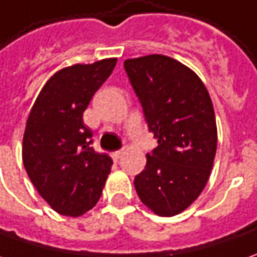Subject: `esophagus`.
Instances as JSON below:
<instances>
[{
  "label": "esophagus",
  "mask_w": 257,
  "mask_h": 257,
  "mask_svg": "<svg viewBox=\"0 0 257 257\" xmlns=\"http://www.w3.org/2000/svg\"><path fill=\"white\" fill-rule=\"evenodd\" d=\"M123 153H125V152H123V149H122V151L114 152V153H112V158H114V160H116V162H118V160H119V159L123 156Z\"/></svg>",
  "instance_id": "esophagus-1"
}]
</instances>
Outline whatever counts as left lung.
<instances>
[{"label": "left lung", "instance_id": "left-lung-1", "mask_svg": "<svg viewBox=\"0 0 257 257\" xmlns=\"http://www.w3.org/2000/svg\"><path fill=\"white\" fill-rule=\"evenodd\" d=\"M123 67L159 143L135 177L136 193L156 215H177L201 194L214 165L212 101L201 78L169 56L128 59Z\"/></svg>", "mask_w": 257, "mask_h": 257}]
</instances>
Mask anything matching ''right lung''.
I'll use <instances>...</instances> for the list:
<instances>
[{
  "label": "right lung",
  "instance_id": "right-lung-1",
  "mask_svg": "<svg viewBox=\"0 0 257 257\" xmlns=\"http://www.w3.org/2000/svg\"><path fill=\"white\" fill-rule=\"evenodd\" d=\"M116 59L73 64L46 81L26 121L22 160L41 197L56 212L80 216L98 202L112 159L91 148L83 114L111 76Z\"/></svg>",
  "mask_w": 257,
  "mask_h": 257
}]
</instances>
